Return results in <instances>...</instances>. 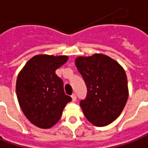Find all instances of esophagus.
Wrapping results in <instances>:
<instances>
[{
  "label": "esophagus",
  "mask_w": 148,
  "mask_h": 148,
  "mask_svg": "<svg viewBox=\"0 0 148 148\" xmlns=\"http://www.w3.org/2000/svg\"><path fill=\"white\" fill-rule=\"evenodd\" d=\"M71 97H72V101H75L77 100V96H76L75 93H73L72 96H71Z\"/></svg>",
  "instance_id": "esophagus-1"
}]
</instances>
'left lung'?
Here are the masks:
<instances>
[{
    "label": "left lung",
    "mask_w": 148,
    "mask_h": 148,
    "mask_svg": "<svg viewBox=\"0 0 148 148\" xmlns=\"http://www.w3.org/2000/svg\"><path fill=\"white\" fill-rule=\"evenodd\" d=\"M75 64L87 86V96L79 105L87 120L96 126L110 124L120 115L129 97L124 69L109 56L94 54L80 56Z\"/></svg>",
    "instance_id": "left-lung-1"
}]
</instances>
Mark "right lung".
I'll use <instances>...</instances> for the list:
<instances>
[{"label":"right lung","mask_w":148,"mask_h":148,"mask_svg":"<svg viewBox=\"0 0 148 148\" xmlns=\"http://www.w3.org/2000/svg\"><path fill=\"white\" fill-rule=\"evenodd\" d=\"M67 60L65 56H35L18 74L16 94L19 106L28 120L39 128L56 125L72 100L65 95L63 81L56 74Z\"/></svg>","instance_id":"right-lung-1"}]
</instances>
